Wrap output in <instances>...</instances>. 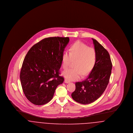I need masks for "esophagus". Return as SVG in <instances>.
Segmentation results:
<instances>
[{
    "label": "esophagus",
    "instance_id": "1",
    "mask_svg": "<svg viewBox=\"0 0 133 133\" xmlns=\"http://www.w3.org/2000/svg\"><path fill=\"white\" fill-rule=\"evenodd\" d=\"M65 81V83H67H67H70L69 81L68 80H67V79H65V81Z\"/></svg>",
    "mask_w": 133,
    "mask_h": 133
}]
</instances>
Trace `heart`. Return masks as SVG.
<instances>
[{
	"mask_svg": "<svg viewBox=\"0 0 133 133\" xmlns=\"http://www.w3.org/2000/svg\"><path fill=\"white\" fill-rule=\"evenodd\" d=\"M97 55L95 48L89 47L81 42L72 45L69 52H64L62 56V65L64 69H67L72 60L75 61L74 68L65 70L63 76L70 81H75L86 76L93 69L97 61Z\"/></svg>",
	"mask_w": 133,
	"mask_h": 133,
	"instance_id": "heart-1",
	"label": "heart"
}]
</instances>
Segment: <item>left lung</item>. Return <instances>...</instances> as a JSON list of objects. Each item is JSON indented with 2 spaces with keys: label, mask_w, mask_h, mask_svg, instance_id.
Wrapping results in <instances>:
<instances>
[{
  "label": "left lung",
  "mask_w": 133,
  "mask_h": 133,
  "mask_svg": "<svg viewBox=\"0 0 133 133\" xmlns=\"http://www.w3.org/2000/svg\"><path fill=\"white\" fill-rule=\"evenodd\" d=\"M92 40L97 55L95 67L86 79L75 83V90L71 94L74 100L85 105L94 102L102 95L109 82L112 68L107 50L96 40Z\"/></svg>",
  "instance_id": "8db88e82"
}]
</instances>
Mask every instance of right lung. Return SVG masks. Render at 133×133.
I'll list each match as a JSON object with an SVG mask.
<instances>
[{
	"label": "right lung",
	"instance_id": "add662e5",
	"mask_svg": "<svg viewBox=\"0 0 133 133\" xmlns=\"http://www.w3.org/2000/svg\"><path fill=\"white\" fill-rule=\"evenodd\" d=\"M69 37L42 39L27 52L22 65L20 79L27 99L36 105L50 101L57 86L64 79L60 76L62 56Z\"/></svg>",
	"mask_w": 133,
	"mask_h": 133
}]
</instances>
